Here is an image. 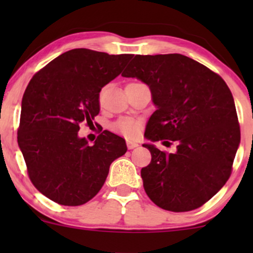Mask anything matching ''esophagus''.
Listing matches in <instances>:
<instances>
[{
  "instance_id": "1",
  "label": "esophagus",
  "mask_w": 253,
  "mask_h": 253,
  "mask_svg": "<svg viewBox=\"0 0 253 253\" xmlns=\"http://www.w3.org/2000/svg\"><path fill=\"white\" fill-rule=\"evenodd\" d=\"M139 144L135 143V141H130V140H127V147H128V150H133L135 149V147H138Z\"/></svg>"
}]
</instances>
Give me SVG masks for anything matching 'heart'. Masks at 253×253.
I'll use <instances>...</instances> for the list:
<instances>
[{"label": "heart", "instance_id": "1", "mask_svg": "<svg viewBox=\"0 0 253 253\" xmlns=\"http://www.w3.org/2000/svg\"><path fill=\"white\" fill-rule=\"evenodd\" d=\"M113 129L127 138H136L141 132V124L133 119L124 118L113 125Z\"/></svg>", "mask_w": 253, "mask_h": 253}]
</instances>
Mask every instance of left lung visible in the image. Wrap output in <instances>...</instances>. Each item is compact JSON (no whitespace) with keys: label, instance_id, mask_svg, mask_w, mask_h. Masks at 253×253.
Listing matches in <instances>:
<instances>
[{"label":"left lung","instance_id":"8db88e82","mask_svg":"<svg viewBox=\"0 0 253 253\" xmlns=\"http://www.w3.org/2000/svg\"><path fill=\"white\" fill-rule=\"evenodd\" d=\"M149 85L156 112L146 125L151 141H176L175 153L153 144L141 169L151 201L171 211L201 207L227 182L240 144L236 104L227 84L183 54L135 56L123 72Z\"/></svg>","mask_w":253,"mask_h":253}]
</instances>
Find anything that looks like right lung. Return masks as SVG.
I'll return each instance as SVG.
<instances>
[{
  "mask_svg": "<svg viewBox=\"0 0 253 253\" xmlns=\"http://www.w3.org/2000/svg\"><path fill=\"white\" fill-rule=\"evenodd\" d=\"M132 54L75 48L34 75L25 90L17 144L32 183L63 206H81L100 191L125 139L103 130L94 145L78 136L80 124L100 113L101 89L121 74Z\"/></svg>",
  "mask_w": 253,
  "mask_h": 253,
  "instance_id": "obj_1",
  "label": "right lung"
}]
</instances>
